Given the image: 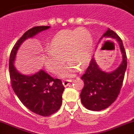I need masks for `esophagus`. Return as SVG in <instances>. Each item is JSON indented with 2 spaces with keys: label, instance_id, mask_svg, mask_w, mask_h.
I'll return each mask as SVG.
<instances>
[{
  "label": "esophagus",
  "instance_id": "obj_1",
  "mask_svg": "<svg viewBox=\"0 0 134 134\" xmlns=\"http://www.w3.org/2000/svg\"><path fill=\"white\" fill-rule=\"evenodd\" d=\"M72 80H64L62 82V84H63V85L65 87H66L68 86L70 84V82H72Z\"/></svg>",
  "mask_w": 134,
  "mask_h": 134
}]
</instances>
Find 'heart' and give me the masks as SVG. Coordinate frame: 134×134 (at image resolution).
<instances>
[{"label":"heart","instance_id":"heart-1","mask_svg":"<svg viewBox=\"0 0 134 134\" xmlns=\"http://www.w3.org/2000/svg\"><path fill=\"white\" fill-rule=\"evenodd\" d=\"M92 52V36L88 30H64L54 36L50 48L45 50L43 60L50 72L58 74L64 66L66 57L70 64L62 70L60 76L70 77L78 67L84 68L90 62Z\"/></svg>","mask_w":134,"mask_h":134}]
</instances>
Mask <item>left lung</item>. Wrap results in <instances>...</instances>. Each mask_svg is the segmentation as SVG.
I'll list each match as a JSON object with an SVG mask.
<instances>
[{
	"instance_id": "left-lung-1",
	"label": "left lung",
	"mask_w": 134,
	"mask_h": 134,
	"mask_svg": "<svg viewBox=\"0 0 134 134\" xmlns=\"http://www.w3.org/2000/svg\"><path fill=\"white\" fill-rule=\"evenodd\" d=\"M102 38L117 40L122 54V62L115 70L105 72L98 67L94 58H92L86 70L81 77L84 82V86L81 92L80 98L84 107L92 111H100L107 108L116 100L127 68L126 50L120 36L108 29L99 42Z\"/></svg>"
}]
</instances>
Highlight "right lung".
Masks as SVG:
<instances>
[{
    "mask_svg": "<svg viewBox=\"0 0 134 134\" xmlns=\"http://www.w3.org/2000/svg\"><path fill=\"white\" fill-rule=\"evenodd\" d=\"M50 27L35 26L27 30L14 44L9 59L11 85L16 95L27 108L42 116L52 115L60 108L64 90L62 81L54 79L42 70L32 75H24L17 70L14 62L17 51L23 42Z\"/></svg>",
    "mask_w": 134,
    "mask_h": 134,
    "instance_id": "1",
    "label": "right lung"
}]
</instances>
